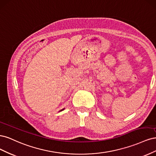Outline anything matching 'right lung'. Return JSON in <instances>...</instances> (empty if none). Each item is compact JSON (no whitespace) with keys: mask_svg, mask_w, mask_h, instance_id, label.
Returning a JSON list of instances; mask_svg holds the SVG:
<instances>
[{"mask_svg":"<svg viewBox=\"0 0 156 156\" xmlns=\"http://www.w3.org/2000/svg\"><path fill=\"white\" fill-rule=\"evenodd\" d=\"M63 110H64V108H63V109H62V110H60L59 112H60V111H63Z\"/></svg>","mask_w":156,"mask_h":156,"instance_id":"add662e5","label":"right lung"}]
</instances>
